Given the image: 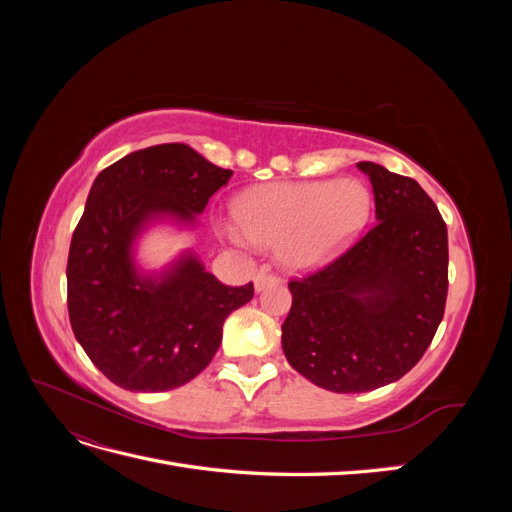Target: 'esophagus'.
<instances>
[{
    "label": "esophagus",
    "instance_id": "obj_1",
    "mask_svg": "<svg viewBox=\"0 0 512 512\" xmlns=\"http://www.w3.org/2000/svg\"><path fill=\"white\" fill-rule=\"evenodd\" d=\"M275 284H280V277H277L275 273H269L267 269H262V271H258L254 275V288H256V292L265 290L267 286H275Z\"/></svg>",
    "mask_w": 512,
    "mask_h": 512
}]
</instances>
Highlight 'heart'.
Masks as SVG:
<instances>
[{"label": "heart", "mask_w": 512, "mask_h": 512, "mask_svg": "<svg viewBox=\"0 0 512 512\" xmlns=\"http://www.w3.org/2000/svg\"><path fill=\"white\" fill-rule=\"evenodd\" d=\"M371 213V192L359 179L267 183L235 200L237 224L222 226L237 245H277L292 269L333 260L359 237Z\"/></svg>", "instance_id": "1"}]
</instances>
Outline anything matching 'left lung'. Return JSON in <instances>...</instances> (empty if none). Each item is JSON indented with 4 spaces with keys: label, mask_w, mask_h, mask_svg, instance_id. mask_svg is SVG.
<instances>
[{
    "label": "left lung",
    "mask_w": 512,
    "mask_h": 512,
    "mask_svg": "<svg viewBox=\"0 0 512 512\" xmlns=\"http://www.w3.org/2000/svg\"><path fill=\"white\" fill-rule=\"evenodd\" d=\"M376 226L329 267L288 284L282 348L303 378L333 393H365L406 376L436 335L448 290L446 224L427 192L359 162Z\"/></svg>",
    "instance_id": "8db88e82"
}]
</instances>
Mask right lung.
<instances>
[{
  "mask_svg": "<svg viewBox=\"0 0 512 512\" xmlns=\"http://www.w3.org/2000/svg\"><path fill=\"white\" fill-rule=\"evenodd\" d=\"M230 177L168 143L128 153L91 185L68 254V314L76 342L121 389L160 393L196 378L228 314L252 301V282L224 286L190 250L162 271L136 265V241L151 224L194 228Z\"/></svg>",
  "mask_w": 512,
  "mask_h": 512,
  "instance_id": "add662e5",
  "label": "right lung"
}]
</instances>
